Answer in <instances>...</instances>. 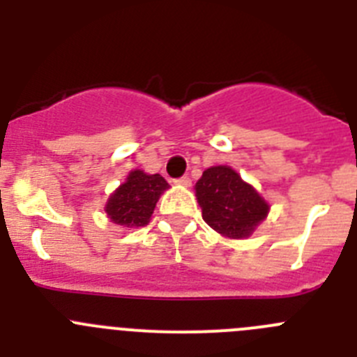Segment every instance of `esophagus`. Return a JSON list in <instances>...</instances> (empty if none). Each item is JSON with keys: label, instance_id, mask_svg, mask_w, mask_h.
Instances as JSON below:
<instances>
[{"label": "esophagus", "instance_id": "34e87169", "mask_svg": "<svg viewBox=\"0 0 357 357\" xmlns=\"http://www.w3.org/2000/svg\"><path fill=\"white\" fill-rule=\"evenodd\" d=\"M175 184L182 185V188H189V185H191V178H189V176H181V178H176Z\"/></svg>", "mask_w": 357, "mask_h": 357}]
</instances>
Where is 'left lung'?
Returning a JSON list of instances; mask_svg holds the SVG:
<instances>
[{"label":"left lung","instance_id":"left-lung-1","mask_svg":"<svg viewBox=\"0 0 357 357\" xmlns=\"http://www.w3.org/2000/svg\"><path fill=\"white\" fill-rule=\"evenodd\" d=\"M204 222L225 238H248L270 206L229 166L207 168L195 185Z\"/></svg>","mask_w":357,"mask_h":357}]
</instances>
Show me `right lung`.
Masks as SVG:
<instances>
[{
	"label": "right lung",
	"mask_w": 357,
	"mask_h": 357,
	"mask_svg": "<svg viewBox=\"0 0 357 357\" xmlns=\"http://www.w3.org/2000/svg\"><path fill=\"white\" fill-rule=\"evenodd\" d=\"M168 188V182L159 173L148 175L141 169H134L128 173L127 181L107 200V216L116 225L128 227V229L148 225L159 197Z\"/></svg>",
	"instance_id": "obj_1"
}]
</instances>
